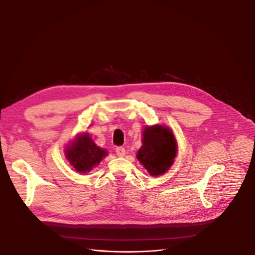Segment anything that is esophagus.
<instances>
[{"instance_id": "1", "label": "esophagus", "mask_w": 255, "mask_h": 255, "mask_svg": "<svg viewBox=\"0 0 255 255\" xmlns=\"http://www.w3.org/2000/svg\"><path fill=\"white\" fill-rule=\"evenodd\" d=\"M116 152H117V155H118L119 157H124L125 154H126V150H125L124 147L119 146V147L116 148Z\"/></svg>"}]
</instances>
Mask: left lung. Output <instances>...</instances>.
<instances>
[{
    "mask_svg": "<svg viewBox=\"0 0 255 255\" xmlns=\"http://www.w3.org/2000/svg\"><path fill=\"white\" fill-rule=\"evenodd\" d=\"M142 145L136 158L151 176L166 173L177 152V141L171 129L165 125L145 126L142 131Z\"/></svg>",
    "mask_w": 255,
    "mask_h": 255,
    "instance_id": "1",
    "label": "left lung"
}]
</instances>
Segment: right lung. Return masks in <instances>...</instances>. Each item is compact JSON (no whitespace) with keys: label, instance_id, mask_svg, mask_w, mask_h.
Masks as SVG:
<instances>
[{"label":"right lung","instance_id":"add662e5","mask_svg":"<svg viewBox=\"0 0 255 255\" xmlns=\"http://www.w3.org/2000/svg\"><path fill=\"white\" fill-rule=\"evenodd\" d=\"M65 158L80 173H87L109 155L106 148L96 145L88 132L78 134L65 147Z\"/></svg>","mask_w":255,"mask_h":255}]
</instances>
